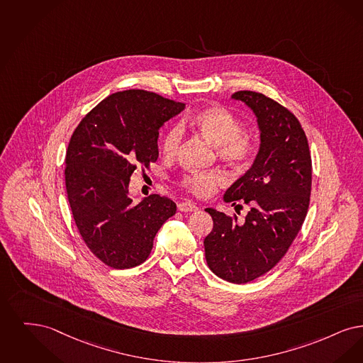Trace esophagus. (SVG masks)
<instances>
[{"mask_svg": "<svg viewBox=\"0 0 363 363\" xmlns=\"http://www.w3.org/2000/svg\"><path fill=\"white\" fill-rule=\"evenodd\" d=\"M177 208L183 213H189V211H196L198 210V207L194 203H191V202H182V203L177 205Z\"/></svg>", "mask_w": 363, "mask_h": 363, "instance_id": "esophagus-1", "label": "esophagus"}]
</instances>
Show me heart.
<instances>
[{
  "mask_svg": "<svg viewBox=\"0 0 363 363\" xmlns=\"http://www.w3.org/2000/svg\"><path fill=\"white\" fill-rule=\"evenodd\" d=\"M201 134L203 138L216 146L218 157L233 167H244L252 160L257 142L251 133L242 131V123L235 113L220 104H210L191 112L180 121L168 127L161 141L164 156L174 157L183 140V128ZM223 182L217 171L182 174L177 180L179 186L191 195L198 198L210 196Z\"/></svg>",
  "mask_w": 363,
  "mask_h": 363,
  "instance_id": "obj_1",
  "label": "heart"
}]
</instances>
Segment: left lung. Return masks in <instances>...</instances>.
I'll return each instance as SVG.
<instances>
[{
  "label": "left lung",
  "mask_w": 363,
  "mask_h": 363,
  "mask_svg": "<svg viewBox=\"0 0 363 363\" xmlns=\"http://www.w3.org/2000/svg\"><path fill=\"white\" fill-rule=\"evenodd\" d=\"M260 127L252 168L226 191L225 202L251 206L244 221L206 208L213 230L205 238L206 262L223 281L248 284L267 274L289 251L305 221L312 189V158L300 121L274 99L237 91Z\"/></svg>",
  "instance_id": "left-lung-1"
}]
</instances>
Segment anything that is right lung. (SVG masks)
<instances>
[{
	"instance_id": "1",
	"label": "right lung",
	"mask_w": 363,
	"mask_h": 363,
	"mask_svg": "<svg viewBox=\"0 0 363 363\" xmlns=\"http://www.w3.org/2000/svg\"><path fill=\"white\" fill-rule=\"evenodd\" d=\"M155 92L130 89L101 100L76 127L67 150L65 184L72 214L89 251L108 267H137L153 238L176 213L167 196H128L130 176L158 158V130L184 110Z\"/></svg>"
}]
</instances>
